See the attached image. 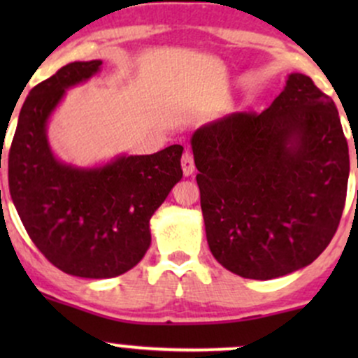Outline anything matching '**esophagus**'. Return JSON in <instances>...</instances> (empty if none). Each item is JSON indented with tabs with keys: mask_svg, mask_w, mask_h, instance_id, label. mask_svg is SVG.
I'll return each instance as SVG.
<instances>
[{
	"mask_svg": "<svg viewBox=\"0 0 358 358\" xmlns=\"http://www.w3.org/2000/svg\"><path fill=\"white\" fill-rule=\"evenodd\" d=\"M182 170L185 176H190L195 171V163H193V156L190 151H185L182 156Z\"/></svg>",
	"mask_w": 358,
	"mask_h": 358,
	"instance_id": "34e87169",
	"label": "esophagus"
}]
</instances>
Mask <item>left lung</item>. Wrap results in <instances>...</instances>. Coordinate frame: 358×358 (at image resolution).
<instances>
[{
  "mask_svg": "<svg viewBox=\"0 0 358 358\" xmlns=\"http://www.w3.org/2000/svg\"><path fill=\"white\" fill-rule=\"evenodd\" d=\"M190 143L208 248L225 269L266 281L327 249L350 159L335 102L310 77L289 73L261 114L207 122Z\"/></svg>",
  "mask_w": 358,
  "mask_h": 358,
  "instance_id": "obj_1",
  "label": "left lung"
}]
</instances>
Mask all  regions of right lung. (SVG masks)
<instances>
[{"label": "right lung", "instance_id": "add662e5", "mask_svg": "<svg viewBox=\"0 0 358 358\" xmlns=\"http://www.w3.org/2000/svg\"><path fill=\"white\" fill-rule=\"evenodd\" d=\"M101 65L72 62L35 85L8 155L11 200L30 239L55 268L89 279L116 278L141 261L151 244V217L183 176L180 145L92 168L53 155L48 119L65 90L96 76Z\"/></svg>", "mask_w": 358, "mask_h": 358}]
</instances>
